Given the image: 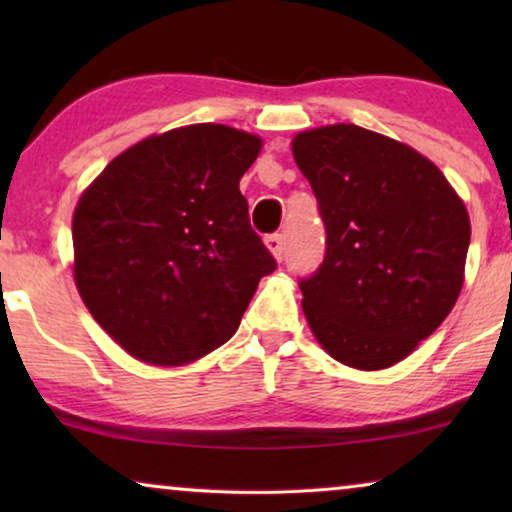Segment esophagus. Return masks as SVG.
<instances>
[{"label": "esophagus", "mask_w": 512, "mask_h": 512, "mask_svg": "<svg viewBox=\"0 0 512 512\" xmlns=\"http://www.w3.org/2000/svg\"><path fill=\"white\" fill-rule=\"evenodd\" d=\"M265 247L270 249V254L277 258V261H282L284 258V235L279 233H272V235H265Z\"/></svg>", "instance_id": "34e87169"}]
</instances>
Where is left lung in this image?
I'll return each instance as SVG.
<instances>
[{"label": "left lung", "instance_id": "left-lung-1", "mask_svg": "<svg viewBox=\"0 0 512 512\" xmlns=\"http://www.w3.org/2000/svg\"><path fill=\"white\" fill-rule=\"evenodd\" d=\"M291 149L326 226L324 263L300 279L307 324L349 368L394 366L457 303L464 200L429 158L359 125L300 132Z\"/></svg>", "mask_w": 512, "mask_h": 512}]
</instances>
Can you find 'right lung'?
Instances as JSON below:
<instances>
[{
    "label": "right lung",
    "instance_id": "add662e5",
    "mask_svg": "<svg viewBox=\"0 0 512 512\" xmlns=\"http://www.w3.org/2000/svg\"><path fill=\"white\" fill-rule=\"evenodd\" d=\"M261 137L216 123L146 137L79 198L74 282L97 324L153 366H184L233 338L275 258L240 179Z\"/></svg>",
    "mask_w": 512,
    "mask_h": 512
}]
</instances>
